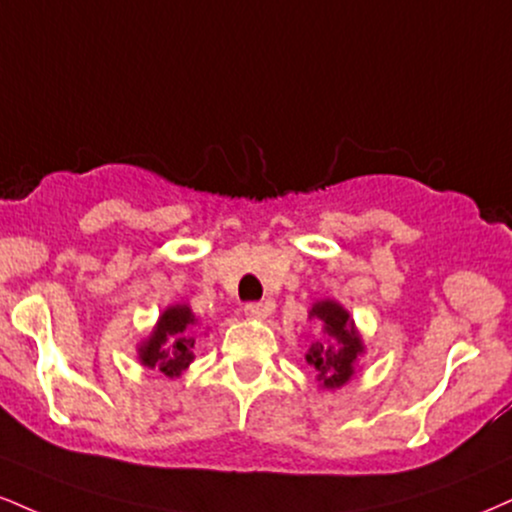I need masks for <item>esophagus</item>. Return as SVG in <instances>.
I'll return each instance as SVG.
<instances>
[{
	"instance_id": "esophagus-1",
	"label": "esophagus",
	"mask_w": 512,
	"mask_h": 512,
	"mask_svg": "<svg viewBox=\"0 0 512 512\" xmlns=\"http://www.w3.org/2000/svg\"><path fill=\"white\" fill-rule=\"evenodd\" d=\"M243 310L250 319H264V317H267V307H264L262 303H248L243 307Z\"/></svg>"
}]
</instances>
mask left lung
<instances>
[{"instance_id":"obj_1","label":"left lung","mask_w":512,"mask_h":512,"mask_svg":"<svg viewBox=\"0 0 512 512\" xmlns=\"http://www.w3.org/2000/svg\"><path fill=\"white\" fill-rule=\"evenodd\" d=\"M310 319H319L324 338L307 350V365L317 369V381L324 389H341L355 374L357 357L365 353V343L357 334L353 317L336 300H317L310 310Z\"/></svg>"}]
</instances>
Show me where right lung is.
Returning <instances> with one entry per match:
<instances>
[{
  "instance_id": "1",
  "label": "right lung",
  "mask_w": 512,
  "mask_h": 512,
  "mask_svg": "<svg viewBox=\"0 0 512 512\" xmlns=\"http://www.w3.org/2000/svg\"><path fill=\"white\" fill-rule=\"evenodd\" d=\"M197 319L188 305H171L159 315L152 334L138 346L140 365L159 369L166 377H181L195 360Z\"/></svg>"
}]
</instances>
